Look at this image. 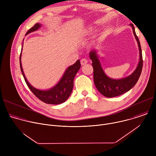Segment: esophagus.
<instances>
[{
    "instance_id": "1",
    "label": "esophagus",
    "mask_w": 156,
    "mask_h": 156,
    "mask_svg": "<svg viewBox=\"0 0 156 156\" xmlns=\"http://www.w3.org/2000/svg\"><path fill=\"white\" fill-rule=\"evenodd\" d=\"M87 63V60L86 58H82L81 60V65H84Z\"/></svg>"
}]
</instances>
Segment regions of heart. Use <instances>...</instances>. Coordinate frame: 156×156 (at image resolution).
Wrapping results in <instances>:
<instances>
[{"instance_id": "1", "label": "heart", "mask_w": 156, "mask_h": 156, "mask_svg": "<svg viewBox=\"0 0 156 156\" xmlns=\"http://www.w3.org/2000/svg\"><path fill=\"white\" fill-rule=\"evenodd\" d=\"M93 29L91 27H90V28H89L87 30H86V31H84V32H83V33L81 34H82V36H87V35L91 34L93 33Z\"/></svg>"}]
</instances>
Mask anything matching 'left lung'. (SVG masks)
Returning <instances> with one entry per match:
<instances>
[{"mask_svg":"<svg viewBox=\"0 0 156 156\" xmlns=\"http://www.w3.org/2000/svg\"><path fill=\"white\" fill-rule=\"evenodd\" d=\"M131 27L133 34L137 41L140 58L137 67L130 75L121 79H113L107 76L102 67L96 49H93L90 52V58L92 60V65L94 72V82L99 92L107 98H114L124 94L129 91L137 83L143 68V57L140 42L136 36L134 26L129 24Z\"/></svg>","mask_w":156,"mask_h":156,"instance_id":"1","label":"left lung"}]
</instances>
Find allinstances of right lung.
<instances>
[{
    "mask_svg": "<svg viewBox=\"0 0 156 156\" xmlns=\"http://www.w3.org/2000/svg\"><path fill=\"white\" fill-rule=\"evenodd\" d=\"M41 27V25L39 23L34 25L33 27L30 28L26 35L37 31ZM23 46L21 50V54L20 56V69L23 75L24 79L28 87L32 93L41 101L49 104H59L64 102L66 101L69 96H70L73 87V80L74 78L80 70L81 67V63L80 60H78L74 64L69 66V67L66 69L63 76L59 81L52 87L46 90H41L33 87L31 84L28 81L25 73L23 72V68H22V65L21 62V52L23 50Z\"/></svg>",
    "mask_w": 156,
    "mask_h": 156,
    "instance_id": "right-lung-1",
    "label": "right lung"
}]
</instances>
